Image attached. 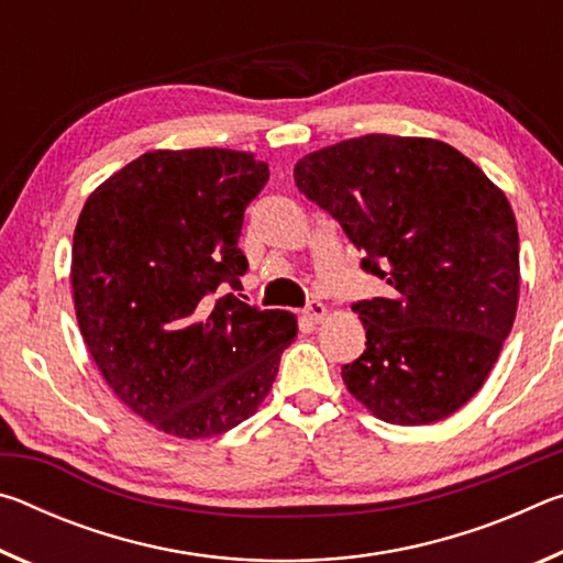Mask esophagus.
<instances>
[{
	"instance_id": "1",
	"label": "esophagus",
	"mask_w": 563,
	"mask_h": 563,
	"mask_svg": "<svg viewBox=\"0 0 563 563\" xmlns=\"http://www.w3.org/2000/svg\"><path fill=\"white\" fill-rule=\"evenodd\" d=\"M325 316H328V305L320 302V300H310L308 308H305V318L312 320V322H320Z\"/></svg>"
}]
</instances>
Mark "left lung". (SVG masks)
Segmentation results:
<instances>
[{
	"label": "left lung",
	"mask_w": 563,
	"mask_h": 563,
	"mask_svg": "<svg viewBox=\"0 0 563 563\" xmlns=\"http://www.w3.org/2000/svg\"><path fill=\"white\" fill-rule=\"evenodd\" d=\"M295 184L335 218L362 268L387 283L362 300L365 352L347 393L389 424H432L479 393L519 305L517 218L454 146L367 133L302 156Z\"/></svg>",
	"instance_id": "1"
}]
</instances>
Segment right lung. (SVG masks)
I'll return each instance as SVG.
<instances>
[{"label":"right lung","mask_w":563,"mask_h":563,"mask_svg":"<svg viewBox=\"0 0 563 563\" xmlns=\"http://www.w3.org/2000/svg\"><path fill=\"white\" fill-rule=\"evenodd\" d=\"M268 180L247 151L156 148L91 190L71 292L99 373L133 415L180 440L223 434L268 397L298 335L288 310L235 298L245 206Z\"/></svg>","instance_id":"1"}]
</instances>
